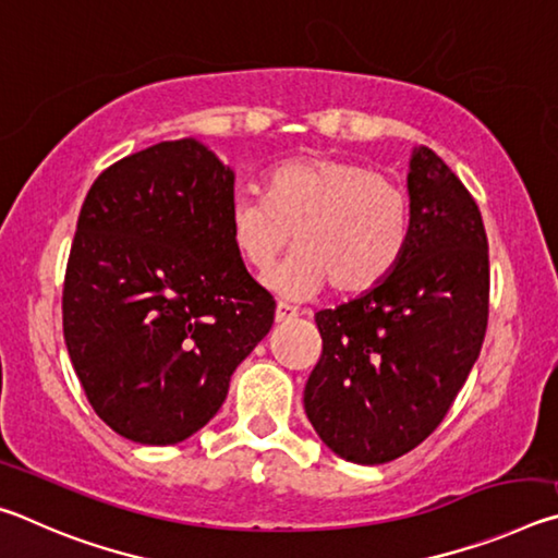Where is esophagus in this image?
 <instances>
[{
	"label": "esophagus",
	"instance_id": "obj_1",
	"mask_svg": "<svg viewBox=\"0 0 558 558\" xmlns=\"http://www.w3.org/2000/svg\"><path fill=\"white\" fill-rule=\"evenodd\" d=\"M300 315L298 307L288 305V302H278L276 307V323H290V319H295Z\"/></svg>",
	"mask_w": 558,
	"mask_h": 558
}]
</instances>
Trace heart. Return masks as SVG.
I'll return each mask as SVG.
<instances>
[{
  "label": "heart",
  "mask_w": 558,
  "mask_h": 558,
  "mask_svg": "<svg viewBox=\"0 0 558 558\" xmlns=\"http://www.w3.org/2000/svg\"><path fill=\"white\" fill-rule=\"evenodd\" d=\"M231 243L243 263L270 272L268 286L290 300L315 295L327 282L354 295L399 266L411 235L405 189L372 167L339 157L286 159L266 174V196L239 194L229 206Z\"/></svg>",
  "instance_id": "heart-1"
}]
</instances>
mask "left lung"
<instances>
[{"mask_svg":"<svg viewBox=\"0 0 558 558\" xmlns=\"http://www.w3.org/2000/svg\"><path fill=\"white\" fill-rule=\"evenodd\" d=\"M411 235L389 276L315 323L323 354L305 413L339 458L381 465L446 418L485 342L489 256L483 216L456 172L413 149Z\"/></svg>","mask_w":558,"mask_h":558,"instance_id":"obj_1","label":"left lung"}]
</instances>
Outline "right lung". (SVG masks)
Instances as JSON below:
<instances>
[{
  "instance_id": "right-lung-1",
  "label": "right lung",
  "mask_w": 558,
  "mask_h": 558,
  "mask_svg": "<svg viewBox=\"0 0 558 558\" xmlns=\"http://www.w3.org/2000/svg\"><path fill=\"white\" fill-rule=\"evenodd\" d=\"M231 202V167L184 137L110 165L81 206L63 337L93 411L122 438L194 436L270 332L276 300L233 248Z\"/></svg>"
}]
</instances>
